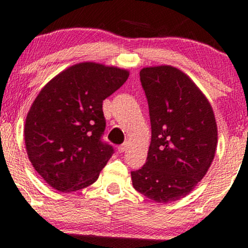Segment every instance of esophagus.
<instances>
[{
	"label": "esophagus",
	"instance_id": "obj_1",
	"mask_svg": "<svg viewBox=\"0 0 248 248\" xmlns=\"http://www.w3.org/2000/svg\"><path fill=\"white\" fill-rule=\"evenodd\" d=\"M126 149H127V144L126 143H124V144L118 146V153H121V154L124 153V151H126Z\"/></svg>",
	"mask_w": 248,
	"mask_h": 248
}]
</instances>
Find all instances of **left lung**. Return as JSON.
<instances>
[{
    "label": "left lung",
    "mask_w": 248,
    "mask_h": 248,
    "mask_svg": "<svg viewBox=\"0 0 248 248\" xmlns=\"http://www.w3.org/2000/svg\"><path fill=\"white\" fill-rule=\"evenodd\" d=\"M149 104L151 142L145 164L131 172L138 193L159 203L188 195L208 171L217 126L206 95L181 70L169 65L140 72Z\"/></svg>",
    "instance_id": "obj_1"
}]
</instances>
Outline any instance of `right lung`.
Instances as JSON below:
<instances>
[{"label":"right lung","instance_id":"obj_1","mask_svg":"<svg viewBox=\"0 0 248 248\" xmlns=\"http://www.w3.org/2000/svg\"><path fill=\"white\" fill-rule=\"evenodd\" d=\"M130 72L103 63L72 65L47 82L29 108L25 144L29 161L47 185L61 193L97 181L113 154L100 140L105 129L103 100Z\"/></svg>","mask_w":248,"mask_h":248}]
</instances>
